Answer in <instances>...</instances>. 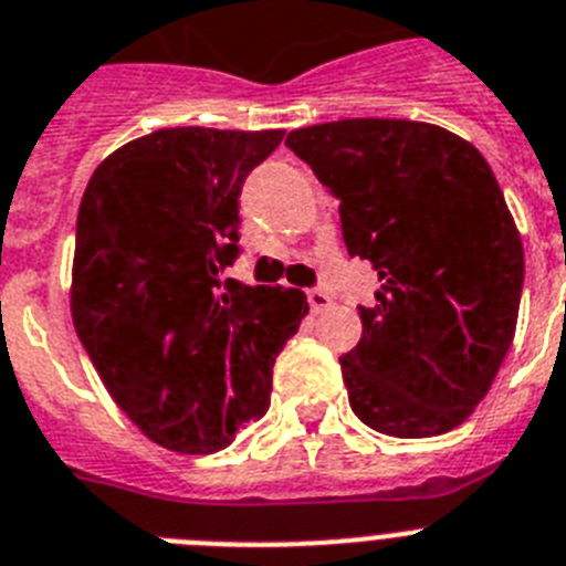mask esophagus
<instances>
[{
  "label": "esophagus",
  "instance_id": "34e87169",
  "mask_svg": "<svg viewBox=\"0 0 566 566\" xmlns=\"http://www.w3.org/2000/svg\"><path fill=\"white\" fill-rule=\"evenodd\" d=\"M307 302H311L313 313H322V311H327V307H331L333 298H331V293H327V290H307Z\"/></svg>",
  "mask_w": 566,
  "mask_h": 566
}]
</instances>
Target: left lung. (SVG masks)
Listing matches in <instances>:
<instances>
[{
	"instance_id": "obj_1",
	"label": "left lung",
	"mask_w": 566,
	"mask_h": 566,
	"mask_svg": "<svg viewBox=\"0 0 566 566\" xmlns=\"http://www.w3.org/2000/svg\"><path fill=\"white\" fill-rule=\"evenodd\" d=\"M284 145L342 205L347 253L378 273L342 356L350 407L373 430L427 439L488 396L518 322L524 248L488 159L439 125L342 119Z\"/></svg>"
}]
</instances>
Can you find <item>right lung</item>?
<instances>
[{"label":"right lung","instance_id":"add662e5","mask_svg":"<svg viewBox=\"0 0 566 566\" xmlns=\"http://www.w3.org/2000/svg\"><path fill=\"white\" fill-rule=\"evenodd\" d=\"M282 139L165 127L113 150L78 205L76 336L122 412L174 453H216L262 419L311 311L296 287L219 276L239 255L244 179Z\"/></svg>","mask_w":566,"mask_h":566}]
</instances>
